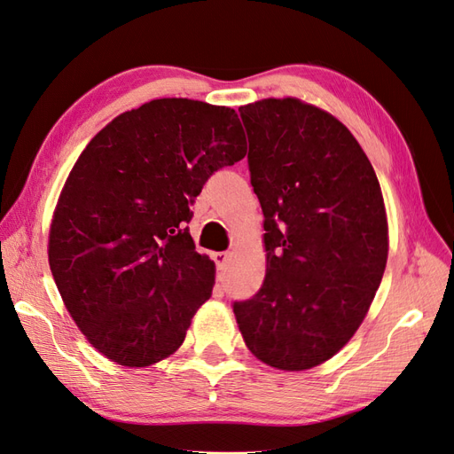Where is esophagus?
I'll list each match as a JSON object with an SVG mask.
<instances>
[{
  "label": "esophagus",
  "mask_w": 454,
  "mask_h": 454,
  "mask_svg": "<svg viewBox=\"0 0 454 454\" xmlns=\"http://www.w3.org/2000/svg\"><path fill=\"white\" fill-rule=\"evenodd\" d=\"M212 257H214V261H215L217 269H223V267L229 263L231 254H229V252H215Z\"/></svg>",
  "instance_id": "34e87169"
}]
</instances>
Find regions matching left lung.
<instances>
[{"mask_svg":"<svg viewBox=\"0 0 454 454\" xmlns=\"http://www.w3.org/2000/svg\"><path fill=\"white\" fill-rule=\"evenodd\" d=\"M239 112L267 270L232 310L257 360L305 371L333 358L373 303L388 259L382 191L358 140L324 109L287 96Z\"/></svg>","mask_w":454,"mask_h":454,"instance_id":"8db88e82","label":"left lung"}]
</instances>
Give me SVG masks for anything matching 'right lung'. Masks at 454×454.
<instances>
[{
	"label": "right lung",
	"instance_id": "1",
	"mask_svg": "<svg viewBox=\"0 0 454 454\" xmlns=\"http://www.w3.org/2000/svg\"><path fill=\"white\" fill-rule=\"evenodd\" d=\"M246 149L235 109L159 98L117 115L79 155L47 254L67 312L107 360L147 367L182 347L215 284L184 227L189 204Z\"/></svg>",
	"mask_w": 454,
	"mask_h": 454
}]
</instances>
